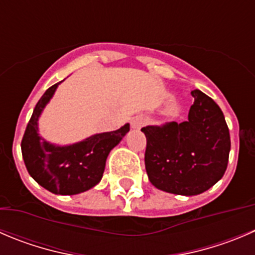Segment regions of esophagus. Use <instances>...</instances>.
I'll return each mask as SVG.
<instances>
[{"mask_svg": "<svg viewBox=\"0 0 255 255\" xmlns=\"http://www.w3.org/2000/svg\"><path fill=\"white\" fill-rule=\"evenodd\" d=\"M145 123H147V120H145L144 117H142V116H137V117H134L132 120L130 126H132V128H134V129H139V128L143 127Z\"/></svg>", "mask_w": 255, "mask_h": 255, "instance_id": "1", "label": "esophagus"}]
</instances>
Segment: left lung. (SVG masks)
Here are the masks:
<instances>
[{
    "label": "left lung",
    "instance_id": "left-lung-1",
    "mask_svg": "<svg viewBox=\"0 0 255 255\" xmlns=\"http://www.w3.org/2000/svg\"><path fill=\"white\" fill-rule=\"evenodd\" d=\"M193 106L188 120L147 126L144 163L155 188L179 196H197L224 175L231 135L223 112L211 97L192 91Z\"/></svg>",
    "mask_w": 255,
    "mask_h": 255
}]
</instances>
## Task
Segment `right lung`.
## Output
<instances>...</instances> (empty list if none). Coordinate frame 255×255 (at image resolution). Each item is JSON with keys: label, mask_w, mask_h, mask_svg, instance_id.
<instances>
[{"label": "right lung", "mask_w": 255, "mask_h": 255, "mask_svg": "<svg viewBox=\"0 0 255 255\" xmlns=\"http://www.w3.org/2000/svg\"><path fill=\"white\" fill-rule=\"evenodd\" d=\"M61 82L44 92L37 102L21 142L22 157L29 175L44 189L61 196H73L101 182L111 150L129 132V125L112 132L97 133L81 142L57 145L38 133V120Z\"/></svg>", "instance_id": "obj_1"}]
</instances>
